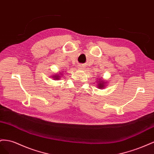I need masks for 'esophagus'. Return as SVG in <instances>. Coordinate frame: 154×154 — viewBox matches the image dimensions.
Returning <instances> with one entry per match:
<instances>
[{
    "mask_svg": "<svg viewBox=\"0 0 154 154\" xmlns=\"http://www.w3.org/2000/svg\"><path fill=\"white\" fill-rule=\"evenodd\" d=\"M82 68H83L82 66H81V65H79V69H82Z\"/></svg>",
    "mask_w": 154,
    "mask_h": 154,
    "instance_id": "esophagus-1",
    "label": "esophagus"
}]
</instances>
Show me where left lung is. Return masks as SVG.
<instances>
[{"mask_svg": "<svg viewBox=\"0 0 154 154\" xmlns=\"http://www.w3.org/2000/svg\"><path fill=\"white\" fill-rule=\"evenodd\" d=\"M97 82L98 85H97V87L99 88H105V86H106V82H104V81H102L101 79H99L98 81H97Z\"/></svg>", "mask_w": 154, "mask_h": 154, "instance_id": "1", "label": "left lung"}]
</instances>
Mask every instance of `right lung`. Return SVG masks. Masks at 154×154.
<instances>
[{
    "instance_id": "right-lung-1",
    "label": "right lung",
    "mask_w": 154,
    "mask_h": 154,
    "mask_svg": "<svg viewBox=\"0 0 154 154\" xmlns=\"http://www.w3.org/2000/svg\"><path fill=\"white\" fill-rule=\"evenodd\" d=\"M61 75V74H60ZM60 73L59 74H55V75H54L52 77V78H54V80H59V79H60Z\"/></svg>"
}]
</instances>
